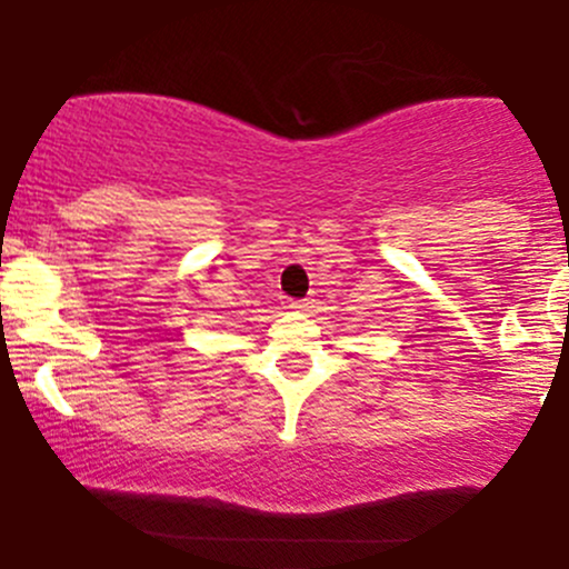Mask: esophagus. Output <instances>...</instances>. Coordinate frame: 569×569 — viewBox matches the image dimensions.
Wrapping results in <instances>:
<instances>
[{"label":"esophagus","instance_id":"1","mask_svg":"<svg viewBox=\"0 0 569 569\" xmlns=\"http://www.w3.org/2000/svg\"><path fill=\"white\" fill-rule=\"evenodd\" d=\"M289 308L291 310H305V308H308V302H305V300H291Z\"/></svg>","mask_w":569,"mask_h":569}]
</instances>
